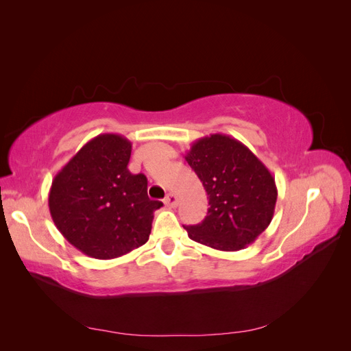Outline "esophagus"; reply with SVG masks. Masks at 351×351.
<instances>
[{
  "instance_id": "obj_1",
  "label": "esophagus",
  "mask_w": 351,
  "mask_h": 351,
  "mask_svg": "<svg viewBox=\"0 0 351 351\" xmlns=\"http://www.w3.org/2000/svg\"><path fill=\"white\" fill-rule=\"evenodd\" d=\"M164 204H165L167 206H177V204H178V199H177V196H176V195L169 193V195H167V197L164 199Z\"/></svg>"
}]
</instances>
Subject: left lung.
<instances>
[{"label": "left lung", "mask_w": 351, "mask_h": 351, "mask_svg": "<svg viewBox=\"0 0 351 351\" xmlns=\"http://www.w3.org/2000/svg\"><path fill=\"white\" fill-rule=\"evenodd\" d=\"M204 184L208 215L184 227L189 237L208 247L236 252L256 240L271 224L278 190L261 159L234 137H200L184 155Z\"/></svg>", "instance_id": "left-lung-1"}]
</instances>
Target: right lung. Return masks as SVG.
I'll use <instances>...</instances> for the list:
<instances>
[{"label": "right lung", "mask_w": 351, "mask_h": 351, "mask_svg": "<svg viewBox=\"0 0 351 351\" xmlns=\"http://www.w3.org/2000/svg\"><path fill=\"white\" fill-rule=\"evenodd\" d=\"M132 142L121 134L93 137L56 174L49 214L64 239L95 259H114L149 240L154 212L147 180L132 174Z\"/></svg>", "instance_id": "add662e5"}]
</instances>
